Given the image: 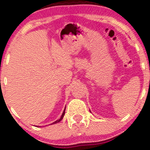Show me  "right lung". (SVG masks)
<instances>
[{"instance_id":"1","label":"right lung","mask_w":150,"mask_h":150,"mask_svg":"<svg viewBox=\"0 0 150 150\" xmlns=\"http://www.w3.org/2000/svg\"><path fill=\"white\" fill-rule=\"evenodd\" d=\"M65 108H66V107H65ZM65 108H64V111H63V113H62V115L61 117H60V118H59V120H56V121H55V122H52V123H51V125H52V124H56V123H57V122H60V121H61V120H62V119H63V117H64V113H65Z\"/></svg>"}]
</instances>
